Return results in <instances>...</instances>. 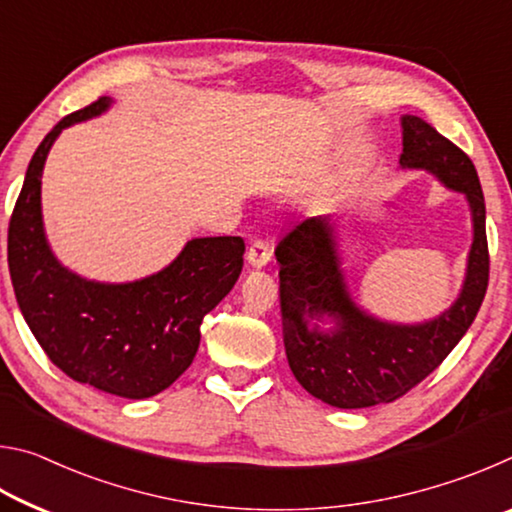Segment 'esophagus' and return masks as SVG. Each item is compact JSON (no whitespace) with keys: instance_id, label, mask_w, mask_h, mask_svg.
<instances>
[{"instance_id":"34e87169","label":"esophagus","mask_w":512,"mask_h":512,"mask_svg":"<svg viewBox=\"0 0 512 512\" xmlns=\"http://www.w3.org/2000/svg\"><path fill=\"white\" fill-rule=\"evenodd\" d=\"M246 259H248V264L255 266V268L266 266L268 259H271V246H268V241H264V239L250 241Z\"/></svg>"}]
</instances>
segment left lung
<instances>
[{"label":"left lung","instance_id":"obj_1","mask_svg":"<svg viewBox=\"0 0 512 512\" xmlns=\"http://www.w3.org/2000/svg\"><path fill=\"white\" fill-rule=\"evenodd\" d=\"M406 169H427L470 201L474 241L467 275L452 309L424 325H388L350 300L336 257L332 225L311 216L280 239V309L291 372L325 404L339 409L395 402L445 361L479 314L490 277L485 203L479 176L467 153L422 117H402ZM332 315L334 333H318L308 320Z\"/></svg>","mask_w":512,"mask_h":512}]
</instances>
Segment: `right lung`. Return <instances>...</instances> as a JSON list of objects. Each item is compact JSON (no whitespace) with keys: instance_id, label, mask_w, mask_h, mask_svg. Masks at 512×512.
Returning a JSON list of instances; mask_svg holds the SVG:
<instances>
[{"instance_id":"add662e5","label":"right lung","mask_w":512,"mask_h":512,"mask_svg":"<svg viewBox=\"0 0 512 512\" xmlns=\"http://www.w3.org/2000/svg\"><path fill=\"white\" fill-rule=\"evenodd\" d=\"M108 106L99 97L63 117L33 153L8 221V271L22 316L54 366L103 393L144 400L192 366L203 318L235 287L246 244L192 239L164 271L128 284L90 282L60 266L42 230V167L63 128Z\"/></svg>"}]
</instances>
